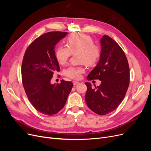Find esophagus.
<instances>
[{
    "mask_svg": "<svg viewBox=\"0 0 151 151\" xmlns=\"http://www.w3.org/2000/svg\"><path fill=\"white\" fill-rule=\"evenodd\" d=\"M79 83V82H78V81H73V84H74V86H76L77 84H78Z\"/></svg>",
    "mask_w": 151,
    "mask_h": 151,
    "instance_id": "esophagus-1",
    "label": "esophagus"
}]
</instances>
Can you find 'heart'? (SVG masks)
<instances>
[{
	"label": "heart",
	"mask_w": 151,
	"mask_h": 151,
	"mask_svg": "<svg viewBox=\"0 0 151 151\" xmlns=\"http://www.w3.org/2000/svg\"><path fill=\"white\" fill-rule=\"evenodd\" d=\"M68 47L60 45L55 51V58L59 64L64 65L72 53L79 52L78 57L81 62L88 65H93L100 57V50L93 44L91 36L81 33L72 35L67 40ZM85 69L82 65H72L65 70V75L73 79L78 80L84 73Z\"/></svg>",
	"instance_id": "heart-1"
}]
</instances>
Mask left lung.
<instances>
[{"label":"left lung","instance_id":"obj_1","mask_svg":"<svg viewBox=\"0 0 151 151\" xmlns=\"http://www.w3.org/2000/svg\"><path fill=\"white\" fill-rule=\"evenodd\" d=\"M100 44L99 62L87 79H99L101 83L93 87L86 83L85 100L93 111L104 115L115 110L124 99L129 86L130 69L124 52L115 40L104 35Z\"/></svg>","mask_w":151,"mask_h":151}]
</instances>
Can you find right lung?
<instances>
[{"mask_svg":"<svg viewBox=\"0 0 151 151\" xmlns=\"http://www.w3.org/2000/svg\"><path fill=\"white\" fill-rule=\"evenodd\" d=\"M67 34L53 31L40 36L26 49L22 60L21 74L26 94L34 108L44 115L51 116L60 111L72 88L70 81L51 83L54 72L60 71L55 48Z\"/></svg>","mask_w":151,"mask_h":151,"instance_id":"1","label":"right lung"}]
</instances>
